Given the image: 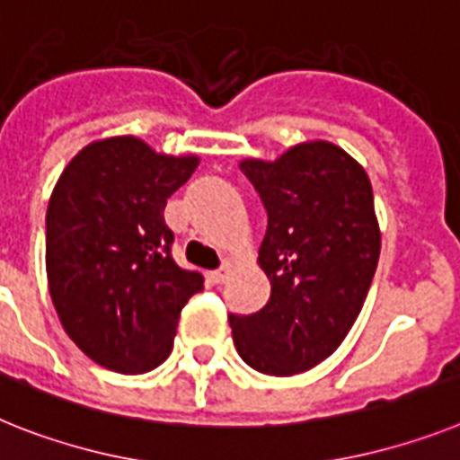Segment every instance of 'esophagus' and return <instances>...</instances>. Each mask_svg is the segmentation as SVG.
I'll return each instance as SVG.
<instances>
[{"label":"esophagus","instance_id":"34e87169","mask_svg":"<svg viewBox=\"0 0 460 460\" xmlns=\"http://www.w3.org/2000/svg\"><path fill=\"white\" fill-rule=\"evenodd\" d=\"M231 266H234V261H224L222 266H219L217 271H210V280L215 285H222L224 280H226V278H229V273H231Z\"/></svg>","mask_w":460,"mask_h":460}]
</instances>
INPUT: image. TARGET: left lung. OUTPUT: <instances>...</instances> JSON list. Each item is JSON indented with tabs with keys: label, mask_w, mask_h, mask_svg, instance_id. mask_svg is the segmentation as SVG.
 <instances>
[{
	"label": "left lung",
	"mask_w": 460,
	"mask_h": 460,
	"mask_svg": "<svg viewBox=\"0 0 460 460\" xmlns=\"http://www.w3.org/2000/svg\"><path fill=\"white\" fill-rule=\"evenodd\" d=\"M266 208L260 264L271 296L252 315H229L250 367L306 372L339 349L360 314L381 252L374 194L362 165L332 142H304L276 161L248 158Z\"/></svg>",
	"instance_id": "obj_1"
}]
</instances>
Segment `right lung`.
Masks as SVG:
<instances>
[{"label": "right lung", "instance_id": "right-lung-1", "mask_svg": "<svg viewBox=\"0 0 460 460\" xmlns=\"http://www.w3.org/2000/svg\"><path fill=\"white\" fill-rule=\"evenodd\" d=\"M196 156H165L133 137L84 146L46 210V273L69 339L111 372L145 374L171 355L177 320L203 276L172 260L165 203Z\"/></svg>", "mask_w": 460, "mask_h": 460}]
</instances>
